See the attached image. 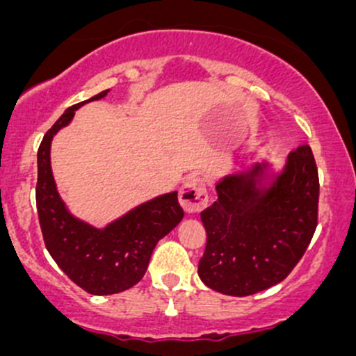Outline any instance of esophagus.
I'll return each instance as SVG.
<instances>
[{
    "label": "esophagus",
    "mask_w": 356,
    "mask_h": 356,
    "mask_svg": "<svg viewBox=\"0 0 356 356\" xmlns=\"http://www.w3.org/2000/svg\"><path fill=\"white\" fill-rule=\"evenodd\" d=\"M179 200H181L182 208L188 213H198L208 204V193L204 181L198 175H191L182 184L181 193H179Z\"/></svg>",
    "instance_id": "34e87169"
}]
</instances>
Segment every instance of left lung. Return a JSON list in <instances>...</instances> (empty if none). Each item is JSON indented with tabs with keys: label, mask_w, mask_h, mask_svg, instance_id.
Segmentation results:
<instances>
[{
	"label": "left lung",
	"mask_w": 356,
	"mask_h": 356,
	"mask_svg": "<svg viewBox=\"0 0 356 356\" xmlns=\"http://www.w3.org/2000/svg\"><path fill=\"white\" fill-rule=\"evenodd\" d=\"M318 188L308 145L289 153L272 188H257L253 177L239 174L218 182V200L201 211L207 231L201 281L231 296H250L284 281L317 229Z\"/></svg>",
	"instance_id": "obj_1"
}]
</instances>
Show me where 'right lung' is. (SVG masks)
Listing matches in <instances>:
<instances>
[{
	"label": "right lung",
	"instance_id": "1",
	"mask_svg": "<svg viewBox=\"0 0 356 356\" xmlns=\"http://www.w3.org/2000/svg\"><path fill=\"white\" fill-rule=\"evenodd\" d=\"M106 92L88 102L103 98ZM84 103L67 108L39 145L35 204L42 239L56 265L79 288L103 296L122 293L141 281L156 243L181 222L184 211L177 193H168L143 203L105 229L91 227L68 213L53 181L49 148L53 136Z\"/></svg>",
	"mask_w": 356,
	"mask_h": 356
}]
</instances>
